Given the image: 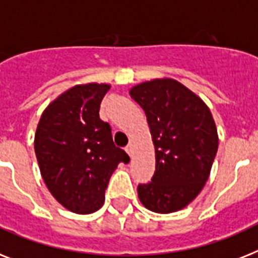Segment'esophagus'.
<instances>
[{
	"label": "esophagus",
	"mask_w": 258,
	"mask_h": 258,
	"mask_svg": "<svg viewBox=\"0 0 258 258\" xmlns=\"http://www.w3.org/2000/svg\"><path fill=\"white\" fill-rule=\"evenodd\" d=\"M125 150H126V153L129 155H131V157H133V145H127L126 146V149H125Z\"/></svg>",
	"instance_id": "obj_1"
}]
</instances>
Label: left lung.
Listing matches in <instances>:
<instances>
[{"instance_id": "1", "label": "left lung", "mask_w": 258, "mask_h": 258, "mask_svg": "<svg viewBox=\"0 0 258 258\" xmlns=\"http://www.w3.org/2000/svg\"><path fill=\"white\" fill-rule=\"evenodd\" d=\"M148 120L155 150L152 182L137 188L140 202L157 214L182 210L210 176L219 136L210 108L171 78L140 83L129 91Z\"/></svg>"}]
</instances>
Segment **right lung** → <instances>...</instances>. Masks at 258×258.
Listing matches in <instances>:
<instances>
[{
    "instance_id": "add662e5",
    "label": "right lung",
    "mask_w": 258,
    "mask_h": 258,
    "mask_svg": "<svg viewBox=\"0 0 258 258\" xmlns=\"http://www.w3.org/2000/svg\"><path fill=\"white\" fill-rule=\"evenodd\" d=\"M110 84H76L43 110L34 149L51 195L80 215L103 207L105 188L120 162L129 155L116 148L108 122L100 120V103Z\"/></svg>"
}]
</instances>
